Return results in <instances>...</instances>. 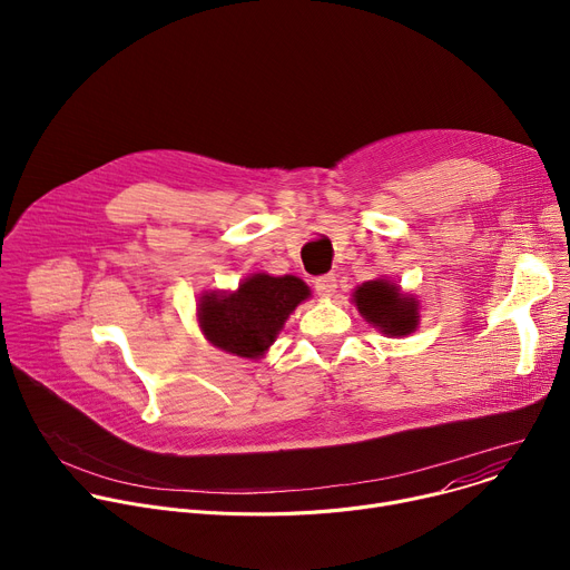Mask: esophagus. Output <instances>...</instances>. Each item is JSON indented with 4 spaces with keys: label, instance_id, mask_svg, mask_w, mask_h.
<instances>
[{
    "label": "esophagus",
    "instance_id": "1",
    "mask_svg": "<svg viewBox=\"0 0 570 570\" xmlns=\"http://www.w3.org/2000/svg\"><path fill=\"white\" fill-rule=\"evenodd\" d=\"M313 286H315V291H317V295L320 297H324V299H330L334 293H336V277L334 275H322V277H317L315 282H313Z\"/></svg>",
    "mask_w": 570,
    "mask_h": 570
}]
</instances>
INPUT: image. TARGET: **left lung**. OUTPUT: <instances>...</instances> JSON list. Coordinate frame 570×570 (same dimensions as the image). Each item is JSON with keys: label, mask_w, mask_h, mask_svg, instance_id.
Masks as SVG:
<instances>
[{"label": "left lung", "mask_w": 570, "mask_h": 570, "mask_svg": "<svg viewBox=\"0 0 570 570\" xmlns=\"http://www.w3.org/2000/svg\"><path fill=\"white\" fill-rule=\"evenodd\" d=\"M352 302L367 324L387 338H405L420 327V299L399 284L376 277L352 291Z\"/></svg>", "instance_id": "left-lung-1"}]
</instances>
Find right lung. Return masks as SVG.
<instances>
[{
  "label": "right lung",
  "instance_id": "right-lung-1",
  "mask_svg": "<svg viewBox=\"0 0 570 570\" xmlns=\"http://www.w3.org/2000/svg\"><path fill=\"white\" fill-rule=\"evenodd\" d=\"M311 297L295 275L253 273L234 291H205L196 304L198 327L216 350L259 361L282 334L288 315Z\"/></svg>",
  "mask_w": 570,
  "mask_h": 570
}]
</instances>
